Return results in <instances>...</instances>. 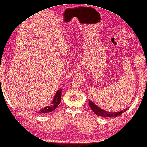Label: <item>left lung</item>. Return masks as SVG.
Here are the masks:
<instances>
[{
  "mask_svg": "<svg viewBox=\"0 0 147 147\" xmlns=\"http://www.w3.org/2000/svg\"><path fill=\"white\" fill-rule=\"evenodd\" d=\"M88 104L90 108L92 109V110L93 111V112L96 114L98 115V116L101 117H117L119 115H120L122 113L125 112L127 108H126L124 110L121 111L120 112H108L105 110H103V109H100L97 105H96L94 103L92 102L90 100H88Z\"/></svg>",
  "mask_w": 147,
  "mask_h": 147,
  "instance_id": "left-lung-1",
  "label": "left lung"
}]
</instances>
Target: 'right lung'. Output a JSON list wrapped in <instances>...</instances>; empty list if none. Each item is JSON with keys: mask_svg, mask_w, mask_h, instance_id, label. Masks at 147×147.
Here are the masks:
<instances>
[{"mask_svg": "<svg viewBox=\"0 0 147 147\" xmlns=\"http://www.w3.org/2000/svg\"><path fill=\"white\" fill-rule=\"evenodd\" d=\"M61 93H62V89L58 90L57 92H56L55 96L54 99H53L52 104L49 106H47V107L42 109L41 110L37 111V113L43 114L45 113H49V112H52L54 111L55 109L57 107V106L60 104L61 101Z\"/></svg>", "mask_w": 147, "mask_h": 147, "instance_id": "right-lung-1", "label": "right lung"}]
</instances>
